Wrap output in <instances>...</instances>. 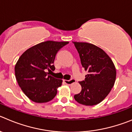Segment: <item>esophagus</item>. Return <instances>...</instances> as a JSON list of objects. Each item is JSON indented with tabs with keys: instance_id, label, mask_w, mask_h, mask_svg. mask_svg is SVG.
I'll list each match as a JSON object with an SVG mask.
<instances>
[{
	"instance_id": "34e87169",
	"label": "esophagus",
	"mask_w": 132,
	"mask_h": 132,
	"mask_svg": "<svg viewBox=\"0 0 132 132\" xmlns=\"http://www.w3.org/2000/svg\"><path fill=\"white\" fill-rule=\"evenodd\" d=\"M64 83L66 85H71L72 83H75V80L73 79H71L70 80H64Z\"/></svg>"
}]
</instances>
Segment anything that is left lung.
Segmentation results:
<instances>
[{
  "instance_id": "1",
  "label": "left lung",
  "mask_w": 132,
  "mask_h": 132,
  "mask_svg": "<svg viewBox=\"0 0 132 132\" xmlns=\"http://www.w3.org/2000/svg\"><path fill=\"white\" fill-rule=\"evenodd\" d=\"M79 55L81 63L87 72L80 81L81 91L74 95L78 103L94 105L109 94L116 79V68L111 58L101 48L86 42H73Z\"/></svg>"
}]
</instances>
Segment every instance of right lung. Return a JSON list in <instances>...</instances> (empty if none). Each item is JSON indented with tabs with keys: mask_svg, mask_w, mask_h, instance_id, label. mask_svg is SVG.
<instances>
[{
	"mask_svg": "<svg viewBox=\"0 0 132 132\" xmlns=\"http://www.w3.org/2000/svg\"><path fill=\"white\" fill-rule=\"evenodd\" d=\"M68 42L46 41L24 51L15 66V75L18 85L24 94L36 103L52 100L62 85L47 72L55 69L54 60L58 51Z\"/></svg>",
	"mask_w": 132,
	"mask_h": 132,
	"instance_id": "1",
	"label": "right lung"
}]
</instances>
